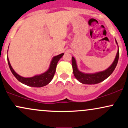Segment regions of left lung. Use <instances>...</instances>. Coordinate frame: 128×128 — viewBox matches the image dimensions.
I'll list each match as a JSON object with an SVG mask.
<instances>
[{
	"instance_id": "8db88e82",
	"label": "left lung",
	"mask_w": 128,
	"mask_h": 128,
	"mask_svg": "<svg viewBox=\"0 0 128 128\" xmlns=\"http://www.w3.org/2000/svg\"><path fill=\"white\" fill-rule=\"evenodd\" d=\"M116 42L118 46L116 39ZM118 58L119 48H118L117 53H116L114 61L107 69L95 73H84L79 70L76 60L75 58L72 56V64L73 72H74V76L78 81L85 84H95L100 83L108 78L112 74L116 66L118 61Z\"/></svg>"
}]
</instances>
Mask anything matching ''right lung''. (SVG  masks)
<instances>
[{
    "label": "right lung",
    "instance_id": "1",
    "mask_svg": "<svg viewBox=\"0 0 128 128\" xmlns=\"http://www.w3.org/2000/svg\"><path fill=\"white\" fill-rule=\"evenodd\" d=\"M64 54V53H61L58 55L53 56L47 71L41 74L34 75V76L29 77V78H25V77L18 75L16 72L14 70V69L11 66L8 56H7V60H8V66H9L12 74L16 77L18 81H20L24 84L28 86L34 87V88H41V87L45 86L48 84L49 82L52 80L54 74H55L56 67L58 62L62 57Z\"/></svg>",
    "mask_w": 128,
    "mask_h": 128
}]
</instances>
